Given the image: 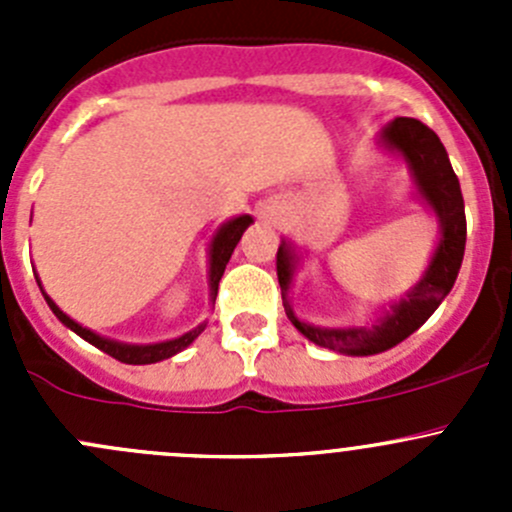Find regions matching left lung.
I'll return each mask as SVG.
<instances>
[{"mask_svg": "<svg viewBox=\"0 0 512 512\" xmlns=\"http://www.w3.org/2000/svg\"><path fill=\"white\" fill-rule=\"evenodd\" d=\"M381 143L389 151H396L409 163L411 175L418 195L423 203L436 213L438 225H441V240L433 250L431 262L426 272L418 280V285L406 292L404 299L391 304L389 312L371 327H342L327 329L314 327V324L302 322L289 307V285H292L294 267H297V255L292 245L282 240L277 250V280L282 287V302L289 322L309 339L332 352L349 356H371L381 354L386 349L396 347L406 337L416 332L428 317L438 309V304L446 299L456 282L458 270H461L463 252H466V208H463L461 183L451 168L446 148L441 138L423 126L416 118H394L389 126L381 131Z\"/></svg>", "mask_w": 512, "mask_h": 512, "instance_id": "8db88e82", "label": "left lung"}]
</instances>
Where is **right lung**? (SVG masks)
Here are the masks:
<instances>
[{
	"instance_id": "1",
	"label": "right lung",
	"mask_w": 512,
	"mask_h": 512,
	"mask_svg": "<svg viewBox=\"0 0 512 512\" xmlns=\"http://www.w3.org/2000/svg\"><path fill=\"white\" fill-rule=\"evenodd\" d=\"M252 223L250 215H240V218H232L227 220V223L220 227L218 232H215L213 242H210V297H218V285H220V277H223L225 272V265L230 262V255L232 250L237 247V242H240L242 232L247 230ZM41 287V282H39ZM41 294H44L46 304L51 307V312L56 314V319H59L61 324H66V327L71 329V332L79 334L81 339H86L89 344H94L96 349H101V352H106L108 356H113V359L123 361V364H156V361H163V359H170V356H175L178 352H183L185 347H190V344L195 342V339L200 337V332L205 329V324H198L195 329H190V332H185L183 337L178 339H168V342H158V344H123V342H113V339H106V337H98L96 332H91V329L81 327L79 322H74V319L69 317V314L61 312L59 307L54 304V299L49 297V294L41 289Z\"/></svg>"
}]
</instances>
